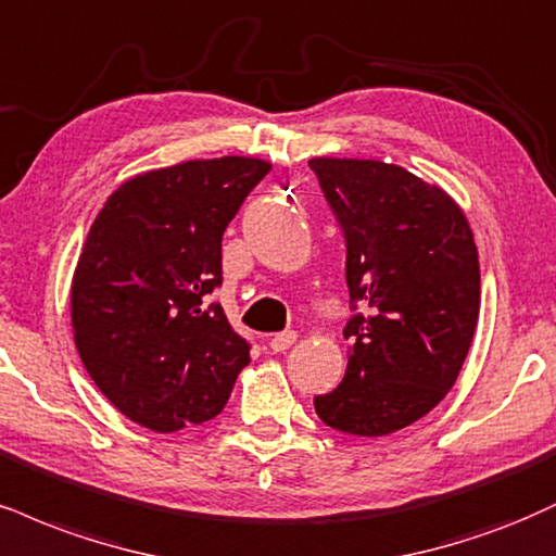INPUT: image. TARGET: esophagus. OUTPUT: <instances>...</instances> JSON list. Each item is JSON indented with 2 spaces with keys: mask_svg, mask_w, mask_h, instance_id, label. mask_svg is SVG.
<instances>
[{
  "mask_svg": "<svg viewBox=\"0 0 556 556\" xmlns=\"http://www.w3.org/2000/svg\"><path fill=\"white\" fill-rule=\"evenodd\" d=\"M295 342H298L295 331H282V333H274V337L269 339V346L274 352H287Z\"/></svg>",
  "mask_w": 556,
  "mask_h": 556,
  "instance_id": "obj_1",
  "label": "esophagus"
}]
</instances>
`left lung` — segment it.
I'll return each mask as SVG.
<instances>
[{
	"label": "left lung",
	"mask_w": 556,
	"mask_h": 556,
	"mask_svg": "<svg viewBox=\"0 0 556 556\" xmlns=\"http://www.w3.org/2000/svg\"><path fill=\"white\" fill-rule=\"evenodd\" d=\"M346 238L354 307L344 380L313 399L333 430L380 438L422 419L456 383L479 320V253L451 193L383 160L313 157Z\"/></svg>",
	"instance_id": "left-lung-1"
}]
</instances>
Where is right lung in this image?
Listing matches in <instances>:
<instances>
[{
    "mask_svg": "<svg viewBox=\"0 0 556 556\" xmlns=\"http://www.w3.org/2000/svg\"><path fill=\"white\" fill-rule=\"evenodd\" d=\"M271 163L214 157L139 173L98 212L72 277L85 370L131 422L155 432L225 409L249 342L223 305V232Z\"/></svg>",
    "mask_w": 556,
    "mask_h": 556,
    "instance_id": "add662e5",
    "label": "right lung"
}]
</instances>
